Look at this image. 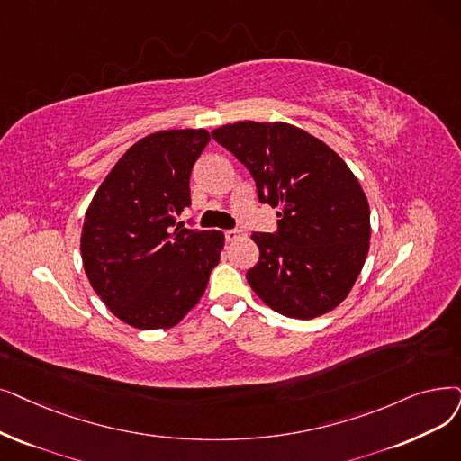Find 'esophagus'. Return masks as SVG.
<instances>
[{
    "mask_svg": "<svg viewBox=\"0 0 461 461\" xmlns=\"http://www.w3.org/2000/svg\"><path fill=\"white\" fill-rule=\"evenodd\" d=\"M239 237H243L241 230H226V239H228V241H237Z\"/></svg>",
    "mask_w": 461,
    "mask_h": 461,
    "instance_id": "esophagus-1",
    "label": "esophagus"
}]
</instances>
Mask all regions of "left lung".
<instances>
[{"mask_svg":"<svg viewBox=\"0 0 461 461\" xmlns=\"http://www.w3.org/2000/svg\"><path fill=\"white\" fill-rule=\"evenodd\" d=\"M252 173L259 202L278 207L276 233H252L247 271L262 302L311 320L345 302L369 252V203L345 159L288 122L226 124L211 131Z\"/></svg>","mask_w":461,"mask_h":461,"instance_id":"1","label":"left lung"}]
</instances>
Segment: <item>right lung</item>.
Segmentation results:
<instances>
[{
    "mask_svg": "<svg viewBox=\"0 0 461 461\" xmlns=\"http://www.w3.org/2000/svg\"><path fill=\"white\" fill-rule=\"evenodd\" d=\"M207 130L156 131L131 145L94 194L81 254L95 294L139 330L176 326L205 294L222 231L176 224L190 205V173Z\"/></svg>",
    "mask_w": 461,
    "mask_h": 461,
    "instance_id": "right-lung-1",
    "label": "right lung"
}]
</instances>
